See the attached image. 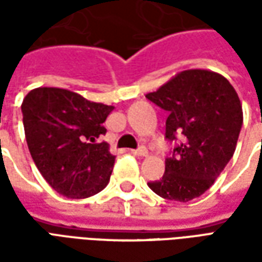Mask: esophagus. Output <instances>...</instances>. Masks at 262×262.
I'll list each match as a JSON object with an SVG mask.
<instances>
[{
  "label": "esophagus",
  "mask_w": 262,
  "mask_h": 262,
  "mask_svg": "<svg viewBox=\"0 0 262 262\" xmlns=\"http://www.w3.org/2000/svg\"><path fill=\"white\" fill-rule=\"evenodd\" d=\"M132 153L135 154V156H139V157H146L147 156V148L142 146V147L136 148V150H132Z\"/></svg>",
  "instance_id": "1"
}]
</instances>
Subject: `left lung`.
Returning <instances> with one entry per match:
<instances>
[{"instance_id":"8db88e82","label":"left lung","mask_w":262,"mask_h":262,"mask_svg":"<svg viewBox=\"0 0 262 262\" xmlns=\"http://www.w3.org/2000/svg\"><path fill=\"white\" fill-rule=\"evenodd\" d=\"M147 99L168 112L165 139L181 137L165 172L147 182L159 196L188 202L213 185L234 154L243 125L242 102L223 75L209 70H185Z\"/></svg>"}]
</instances>
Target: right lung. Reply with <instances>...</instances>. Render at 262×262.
I'll use <instances>...</instances> for the list:
<instances>
[{"mask_svg":"<svg viewBox=\"0 0 262 262\" xmlns=\"http://www.w3.org/2000/svg\"><path fill=\"white\" fill-rule=\"evenodd\" d=\"M20 108L32 159L54 191L82 199L108 185L115 156L98 139L106 133L102 123L114 106L63 88L39 86Z\"/></svg>","mask_w":262,"mask_h":262,"instance_id":"add662e5","label":"right lung"}]
</instances>
